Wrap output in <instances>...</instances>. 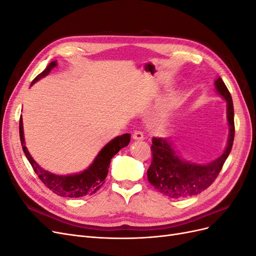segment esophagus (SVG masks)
<instances>
[{
	"label": "esophagus",
	"instance_id": "esophagus-1",
	"mask_svg": "<svg viewBox=\"0 0 256 256\" xmlns=\"http://www.w3.org/2000/svg\"><path fill=\"white\" fill-rule=\"evenodd\" d=\"M132 138H134V140L142 141V140H144V134H143V132H141V131H134L132 134Z\"/></svg>",
	"mask_w": 256,
	"mask_h": 256
}]
</instances>
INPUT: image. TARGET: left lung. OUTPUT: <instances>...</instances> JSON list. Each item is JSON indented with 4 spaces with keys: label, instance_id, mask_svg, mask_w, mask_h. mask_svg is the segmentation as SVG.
I'll return each instance as SVG.
<instances>
[{
    "label": "left lung",
    "instance_id": "left-lung-1",
    "mask_svg": "<svg viewBox=\"0 0 256 256\" xmlns=\"http://www.w3.org/2000/svg\"><path fill=\"white\" fill-rule=\"evenodd\" d=\"M214 85L219 94L228 102V122L230 125L228 146L218 159L204 166L191 164L178 157L164 138H152L150 146L152 158L147 170V178L150 184L168 198H189L207 189L218 177L233 147L235 136L233 100L221 78L216 79Z\"/></svg>",
    "mask_w": 256,
    "mask_h": 256
}]
</instances>
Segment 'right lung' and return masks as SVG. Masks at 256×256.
Wrapping results in <instances>:
<instances>
[{
  "mask_svg": "<svg viewBox=\"0 0 256 256\" xmlns=\"http://www.w3.org/2000/svg\"><path fill=\"white\" fill-rule=\"evenodd\" d=\"M56 66V60H53L48 65L44 70L38 74L36 78L30 83L33 85L36 81L42 79V76H47L53 67ZM19 134L20 141L22 145V150L24 152L26 157L32 166L34 172L37 174L38 178L44 182L46 187L49 188L53 193L64 198H81L85 196H92L99 190V188L104 184V180L109 172V166L112 157L115 154H118L122 147H125L130 142V134H125L115 138L110 143H108L104 148L100 150L97 154L94 162L92 166L85 170L84 172L74 174V175H67V176H60L52 174L48 171H44L38 166L36 162L30 157V154L24 144V136H23V124L22 118L19 120Z\"/></svg>",
  "mask_w": 256,
  "mask_h": 256,
  "instance_id": "add662e5",
  "label": "right lung"
}]
</instances>
